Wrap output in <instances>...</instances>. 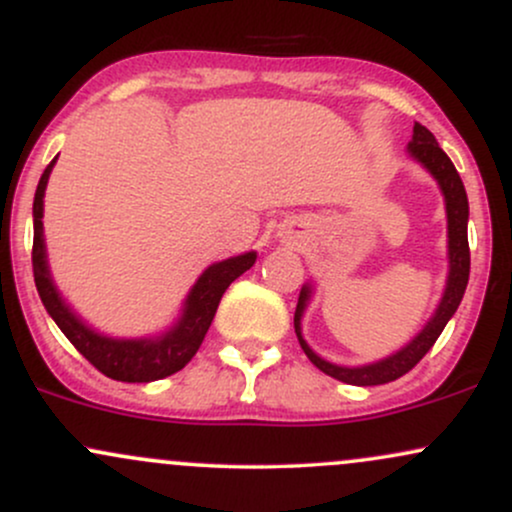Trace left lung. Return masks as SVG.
Wrapping results in <instances>:
<instances>
[{
  "mask_svg": "<svg viewBox=\"0 0 512 512\" xmlns=\"http://www.w3.org/2000/svg\"><path fill=\"white\" fill-rule=\"evenodd\" d=\"M409 154L416 158L419 163H424L428 173L438 180L440 190L445 195V211H448V255H450V274H448V286H445L443 301H440L436 315L431 317V322L419 332V337H414L411 342L404 346L402 351H397L395 356L385 358V361L370 363V366L361 368H344L334 366V363H327L325 358H320L305 344L301 337V315L305 310V303H308L310 286H303L301 296H298L296 315H293V327H296V337L301 342V349L305 356L315 363L317 368L322 370L330 378L342 380L346 385H385L392 383V380L402 378L404 373H409L416 363L421 361L428 354L440 332L445 330L448 320L455 315L457 305H460L464 289H467L469 281V240H467V219H469V204H467V192H464L462 178L457 173L452 161L440 149L436 137L424 125L416 122L414 125V137L409 142Z\"/></svg>",
  "mask_w": 512,
  "mask_h": 512,
  "instance_id": "1",
  "label": "left lung"
}]
</instances>
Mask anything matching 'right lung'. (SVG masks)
I'll return each mask as SVG.
<instances>
[{"label":"right lung","mask_w":512,"mask_h":512,"mask_svg":"<svg viewBox=\"0 0 512 512\" xmlns=\"http://www.w3.org/2000/svg\"><path fill=\"white\" fill-rule=\"evenodd\" d=\"M55 161L45 168L40 175L38 190L33 199V279L38 289L40 301L45 310L57 322V327L64 332V337L76 346L81 356L91 366H96L108 378L120 380V383H151V380L168 378L178 373L190 363V358L197 354V349L204 342L211 320H214L216 308H219L221 296L228 286L238 279L240 274L248 272L255 264V252L231 257L211 267L199 276L195 289L190 291L185 301V313L173 330L158 339H110L101 337L93 330H88L84 322L76 317L72 310L52 286L48 260H45V243H43V197L45 185H48L50 170Z\"/></svg>","instance_id":"add662e5"}]
</instances>
